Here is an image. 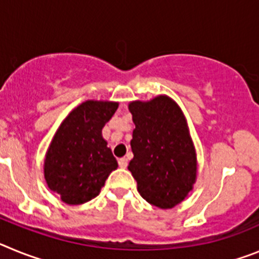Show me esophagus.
Wrapping results in <instances>:
<instances>
[{"label":"esophagus","instance_id":"1","mask_svg":"<svg viewBox=\"0 0 259 259\" xmlns=\"http://www.w3.org/2000/svg\"><path fill=\"white\" fill-rule=\"evenodd\" d=\"M118 163H119V167H120V168H125L128 164V159L127 158H120V159L118 161Z\"/></svg>","mask_w":259,"mask_h":259}]
</instances>
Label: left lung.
<instances>
[{
	"instance_id": "1",
	"label": "left lung",
	"mask_w": 259,
	"mask_h": 259,
	"mask_svg": "<svg viewBox=\"0 0 259 259\" xmlns=\"http://www.w3.org/2000/svg\"><path fill=\"white\" fill-rule=\"evenodd\" d=\"M135 123L128 170L141 197L159 209H171L193 188L197 158L179 105L167 96L128 105Z\"/></svg>"
}]
</instances>
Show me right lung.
I'll use <instances>...</instances> for the list:
<instances>
[{
  "label": "right lung",
  "mask_w": 259,
  "mask_h": 259,
  "mask_svg": "<svg viewBox=\"0 0 259 259\" xmlns=\"http://www.w3.org/2000/svg\"><path fill=\"white\" fill-rule=\"evenodd\" d=\"M118 102L88 101L75 107L57 130L44 162L50 191L68 205L88 202L100 194L118 162L102 137V128Z\"/></svg>",
  "instance_id": "1"
}]
</instances>
